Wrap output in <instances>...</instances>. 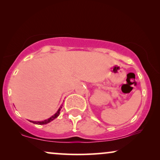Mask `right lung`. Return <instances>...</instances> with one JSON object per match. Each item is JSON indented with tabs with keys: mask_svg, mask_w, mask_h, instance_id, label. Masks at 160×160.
Segmentation results:
<instances>
[{
	"mask_svg": "<svg viewBox=\"0 0 160 160\" xmlns=\"http://www.w3.org/2000/svg\"><path fill=\"white\" fill-rule=\"evenodd\" d=\"M62 108V107H60V108H59V110L57 111V113H55V114L52 116V117H51L49 118V119H48L47 120H44V121H42V122H33V121H30V122H32L33 124H46L47 123H49L50 122H52V120H54V119H56L57 117H58L59 114H60V109Z\"/></svg>",
	"mask_w": 160,
	"mask_h": 160,
	"instance_id": "1",
	"label": "right lung"
}]
</instances>
